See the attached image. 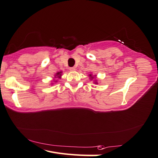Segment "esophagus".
Here are the masks:
<instances>
[{
	"label": "esophagus",
	"mask_w": 158,
	"mask_h": 158,
	"mask_svg": "<svg viewBox=\"0 0 158 158\" xmlns=\"http://www.w3.org/2000/svg\"><path fill=\"white\" fill-rule=\"evenodd\" d=\"M75 68L74 67H72V68H70V71H72V72H73V71H75Z\"/></svg>",
	"instance_id": "1"
}]
</instances>
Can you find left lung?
Masks as SVG:
<instances>
[{
  "instance_id": "1",
  "label": "left lung",
  "mask_w": 158,
  "mask_h": 158,
  "mask_svg": "<svg viewBox=\"0 0 158 158\" xmlns=\"http://www.w3.org/2000/svg\"><path fill=\"white\" fill-rule=\"evenodd\" d=\"M90 77H91V79H93V77H92V75H91V74L90 75Z\"/></svg>"
}]
</instances>
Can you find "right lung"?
<instances>
[{
	"instance_id": "1",
	"label": "right lung",
	"mask_w": 158,
	"mask_h": 158,
	"mask_svg": "<svg viewBox=\"0 0 158 158\" xmlns=\"http://www.w3.org/2000/svg\"><path fill=\"white\" fill-rule=\"evenodd\" d=\"M56 76H57V77H60L61 76V72H60V73H56Z\"/></svg>"
}]
</instances>
